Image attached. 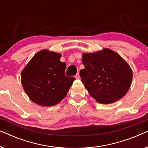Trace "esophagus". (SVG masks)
Wrapping results in <instances>:
<instances>
[{
    "instance_id": "1",
    "label": "esophagus",
    "mask_w": 148,
    "mask_h": 148,
    "mask_svg": "<svg viewBox=\"0 0 148 148\" xmlns=\"http://www.w3.org/2000/svg\"><path fill=\"white\" fill-rule=\"evenodd\" d=\"M75 78H76V79H80L79 73H77L76 74V75H75Z\"/></svg>"
}]
</instances>
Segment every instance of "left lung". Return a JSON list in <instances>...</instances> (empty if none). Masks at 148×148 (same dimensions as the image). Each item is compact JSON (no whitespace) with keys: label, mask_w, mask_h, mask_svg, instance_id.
Instances as JSON below:
<instances>
[{"label":"left lung","mask_w":148,"mask_h":148,"mask_svg":"<svg viewBox=\"0 0 148 148\" xmlns=\"http://www.w3.org/2000/svg\"><path fill=\"white\" fill-rule=\"evenodd\" d=\"M82 62L85 69L80 71L81 81L98 103L115 102L128 92L133 71L117 52L105 48L92 53H83Z\"/></svg>","instance_id":"1"}]
</instances>
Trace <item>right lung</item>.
Listing matches in <instances>:
<instances>
[{
	"label": "right lung",
	"instance_id": "right-lung-1",
	"mask_svg": "<svg viewBox=\"0 0 148 148\" xmlns=\"http://www.w3.org/2000/svg\"><path fill=\"white\" fill-rule=\"evenodd\" d=\"M61 54L44 49L34 54L21 74L23 90L30 100L41 106H52L66 96L75 81L66 77Z\"/></svg>",
	"mask_w": 148,
	"mask_h": 148
}]
</instances>
